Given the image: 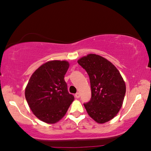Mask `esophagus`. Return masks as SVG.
Instances as JSON below:
<instances>
[{
	"instance_id": "esophagus-1",
	"label": "esophagus",
	"mask_w": 151,
	"mask_h": 151,
	"mask_svg": "<svg viewBox=\"0 0 151 151\" xmlns=\"http://www.w3.org/2000/svg\"><path fill=\"white\" fill-rule=\"evenodd\" d=\"M80 96H81V94H80V93H76L75 94V97H76V99L80 98Z\"/></svg>"
}]
</instances>
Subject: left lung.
<instances>
[{
    "label": "left lung",
    "instance_id": "left-lung-1",
    "mask_svg": "<svg viewBox=\"0 0 151 151\" xmlns=\"http://www.w3.org/2000/svg\"><path fill=\"white\" fill-rule=\"evenodd\" d=\"M78 63L90 78L91 99L84 104L87 113L98 123L113 119L123 103L126 85L118 69L101 56L89 54Z\"/></svg>",
    "mask_w": 151,
    "mask_h": 151
}]
</instances>
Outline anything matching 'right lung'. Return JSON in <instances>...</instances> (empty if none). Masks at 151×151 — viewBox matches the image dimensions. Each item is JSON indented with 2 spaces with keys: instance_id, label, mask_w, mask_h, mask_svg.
I'll use <instances>...</instances> for the list:
<instances>
[{
  "instance_id": "obj_1",
  "label": "right lung",
  "mask_w": 151,
  "mask_h": 151,
  "mask_svg": "<svg viewBox=\"0 0 151 151\" xmlns=\"http://www.w3.org/2000/svg\"><path fill=\"white\" fill-rule=\"evenodd\" d=\"M66 60H50L35 71L25 88V98L33 114L45 122L54 124L65 115L75 99L68 92L65 75Z\"/></svg>"
}]
</instances>
